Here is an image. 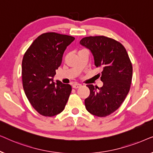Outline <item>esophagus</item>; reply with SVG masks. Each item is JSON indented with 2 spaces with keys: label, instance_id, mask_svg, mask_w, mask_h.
Instances as JSON below:
<instances>
[{
  "label": "esophagus",
  "instance_id": "esophagus-1",
  "mask_svg": "<svg viewBox=\"0 0 153 153\" xmlns=\"http://www.w3.org/2000/svg\"><path fill=\"white\" fill-rule=\"evenodd\" d=\"M81 85L79 84V83H74V84L72 85V88H75V89L79 88L81 87Z\"/></svg>",
  "mask_w": 153,
  "mask_h": 153
}]
</instances>
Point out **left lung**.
<instances>
[{"label":"left lung","instance_id":"8db88e82","mask_svg":"<svg viewBox=\"0 0 153 153\" xmlns=\"http://www.w3.org/2000/svg\"><path fill=\"white\" fill-rule=\"evenodd\" d=\"M80 45L91 51L96 68L102 69L101 88L87 85L90 95L85 100L88 111L105 117L120 107L130 88L132 65L126 49L120 42L104 36L86 37Z\"/></svg>","mask_w":153,"mask_h":153}]
</instances>
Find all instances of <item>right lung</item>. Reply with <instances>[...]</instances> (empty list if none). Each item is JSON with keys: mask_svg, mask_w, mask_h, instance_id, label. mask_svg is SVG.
Masks as SVG:
<instances>
[{"mask_svg": "<svg viewBox=\"0 0 153 153\" xmlns=\"http://www.w3.org/2000/svg\"><path fill=\"white\" fill-rule=\"evenodd\" d=\"M74 40L70 35L47 33L35 39L22 60L23 86L33 107L44 116L64 110L71 85L53 81L65 50Z\"/></svg>", "mask_w": 153, "mask_h": 153, "instance_id": "add662e5", "label": "right lung"}]
</instances>
